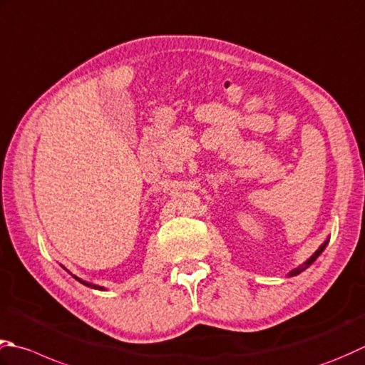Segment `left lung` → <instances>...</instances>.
I'll list each match as a JSON object with an SVG mask.
<instances>
[{"instance_id": "8db88e82", "label": "left lung", "mask_w": 365, "mask_h": 365, "mask_svg": "<svg viewBox=\"0 0 365 365\" xmlns=\"http://www.w3.org/2000/svg\"><path fill=\"white\" fill-rule=\"evenodd\" d=\"M326 244H327V242H324V244H323V245H321V247H319V248L317 250V252H315V255H313V256H312V258H310L309 261H307V262H305V266H304V267H301V269H296V270H292V272H291L289 275L292 277V275H297V274H301L304 269H307V267H309V266H310V264H313V261H315V259L318 258V256L321 255V252H323V250H324Z\"/></svg>"}]
</instances>
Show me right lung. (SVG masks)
I'll return each instance as SVG.
<instances>
[{"mask_svg":"<svg viewBox=\"0 0 365 365\" xmlns=\"http://www.w3.org/2000/svg\"><path fill=\"white\" fill-rule=\"evenodd\" d=\"M76 280H78L81 283H83V284H87V287H90V288H95V289H104V288H101V287H96V284H90V283H85V282H82L81 278H77V277H74Z\"/></svg>","mask_w":365,"mask_h":365,"instance_id":"add662e5","label":"right lung"}]
</instances>
